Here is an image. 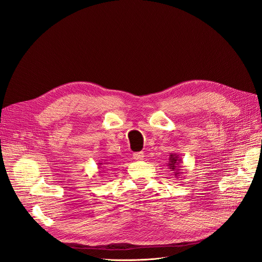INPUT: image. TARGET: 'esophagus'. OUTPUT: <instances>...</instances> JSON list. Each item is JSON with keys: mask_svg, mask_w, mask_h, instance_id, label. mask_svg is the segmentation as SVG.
I'll use <instances>...</instances> for the list:
<instances>
[{"mask_svg": "<svg viewBox=\"0 0 262 262\" xmlns=\"http://www.w3.org/2000/svg\"><path fill=\"white\" fill-rule=\"evenodd\" d=\"M133 158L136 161H142L144 158V153L143 152H137L133 153Z\"/></svg>", "mask_w": 262, "mask_h": 262, "instance_id": "1", "label": "esophagus"}]
</instances>
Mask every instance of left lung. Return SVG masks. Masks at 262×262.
Masks as SVG:
<instances>
[{"label":"left lung","mask_w":262,"mask_h":262,"mask_svg":"<svg viewBox=\"0 0 262 262\" xmlns=\"http://www.w3.org/2000/svg\"><path fill=\"white\" fill-rule=\"evenodd\" d=\"M168 161H169L167 163L168 168L170 169V171H172L173 176L178 178V176L181 173V171H180V168H181L180 164L182 163V160L177 154H170Z\"/></svg>","instance_id":"8db88e82"}]
</instances>
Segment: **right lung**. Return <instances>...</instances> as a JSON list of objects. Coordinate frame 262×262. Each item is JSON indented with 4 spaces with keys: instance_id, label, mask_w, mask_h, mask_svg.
Wrapping results in <instances>:
<instances>
[{
    "instance_id": "1",
    "label": "right lung",
    "mask_w": 262,
    "mask_h": 262,
    "mask_svg": "<svg viewBox=\"0 0 262 262\" xmlns=\"http://www.w3.org/2000/svg\"><path fill=\"white\" fill-rule=\"evenodd\" d=\"M101 164H102V163H99V165H101Z\"/></svg>"
}]
</instances>
